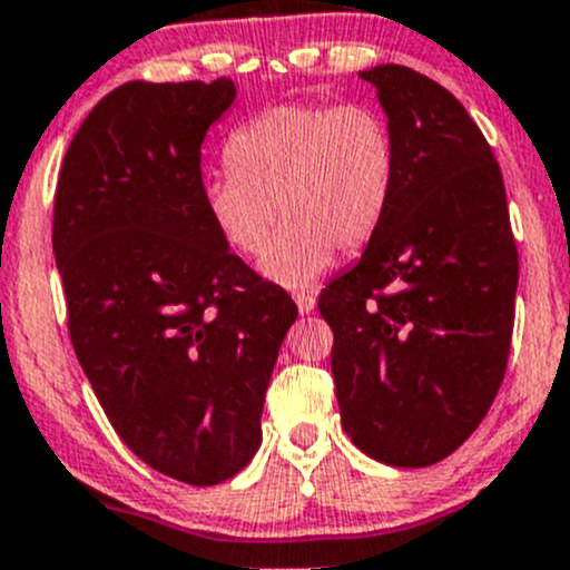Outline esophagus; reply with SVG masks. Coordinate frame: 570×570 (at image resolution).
Returning <instances> with one entry per match:
<instances>
[{
  "label": "esophagus",
  "mask_w": 570,
  "mask_h": 570,
  "mask_svg": "<svg viewBox=\"0 0 570 570\" xmlns=\"http://www.w3.org/2000/svg\"><path fill=\"white\" fill-rule=\"evenodd\" d=\"M295 303H297V312H301V314H312L314 306H317V297H314L312 292H297Z\"/></svg>",
  "instance_id": "esophagus-1"
}]
</instances>
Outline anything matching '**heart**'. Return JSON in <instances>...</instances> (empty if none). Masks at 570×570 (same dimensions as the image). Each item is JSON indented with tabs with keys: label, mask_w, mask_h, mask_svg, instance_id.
<instances>
[{
	"label": "heart",
	"mask_w": 570,
	"mask_h": 570,
	"mask_svg": "<svg viewBox=\"0 0 570 570\" xmlns=\"http://www.w3.org/2000/svg\"><path fill=\"white\" fill-rule=\"evenodd\" d=\"M228 174L200 187L223 243L258 256L278 212L262 273L289 289L312 284L333 253L361 250L381 226L396 178L386 118L364 105H275L232 131Z\"/></svg>",
	"instance_id": "b5f03b06"
}]
</instances>
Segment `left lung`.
Masks as SVG:
<instances>
[{"mask_svg":"<svg viewBox=\"0 0 570 570\" xmlns=\"http://www.w3.org/2000/svg\"><path fill=\"white\" fill-rule=\"evenodd\" d=\"M396 146L392 200L350 273L320 295L342 428L386 465L444 461L508 370L519 253L491 146L461 101L413 68L375 66Z\"/></svg>","mask_w":570,"mask_h":570,"instance_id":"left-lung-1","label":"left lung"}]
</instances>
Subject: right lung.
<instances>
[{"label":"right lung","instance_id":"right-lung-1","mask_svg":"<svg viewBox=\"0 0 570 570\" xmlns=\"http://www.w3.org/2000/svg\"><path fill=\"white\" fill-rule=\"evenodd\" d=\"M234 99L226 77L120 85L73 135L55 195L73 353L124 444L187 485H217L256 455L297 317L200 200V146Z\"/></svg>","mask_w":570,"mask_h":570}]
</instances>
